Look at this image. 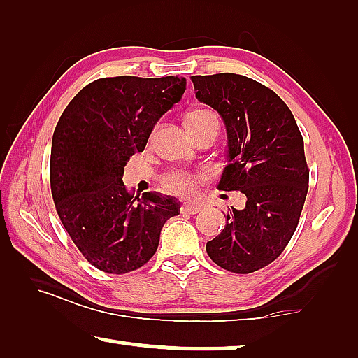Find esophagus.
<instances>
[{
	"label": "esophagus",
	"mask_w": 358,
	"mask_h": 358,
	"mask_svg": "<svg viewBox=\"0 0 358 358\" xmlns=\"http://www.w3.org/2000/svg\"><path fill=\"white\" fill-rule=\"evenodd\" d=\"M180 210L185 214H198L201 210V206L200 204H193V203H187L184 204L182 208H180Z\"/></svg>",
	"instance_id": "obj_1"
}]
</instances>
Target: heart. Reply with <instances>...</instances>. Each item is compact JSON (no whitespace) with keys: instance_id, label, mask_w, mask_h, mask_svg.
<instances>
[{"instance_id":"obj_1","label":"heart","mask_w":358,"mask_h":358,"mask_svg":"<svg viewBox=\"0 0 358 358\" xmlns=\"http://www.w3.org/2000/svg\"><path fill=\"white\" fill-rule=\"evenodd\" d=\"M213 122H219L217 115H215L213 110L209 109H193L189 114L185 115V128L187 131L190 133L193 138L198 131H201L203 128L213 124ZM196 182L198 178L190 173L185 171H173L168 173L166 176L162 178V187L168 193H173V195L178 196H190L196 190Z\"/></svg>"}]
</instances>
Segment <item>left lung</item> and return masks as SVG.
I'll return each mask as SVG.
<instances>
[{
	"label": "left lung",
	"mask_w": 358,
	"mask_h": 358,
	"mask_svg": "<svg viewBox=\"0 0 358 358\" xmlns=\"http://www.w3.org/2000/svg\"><path fill=\"white\" fill-rule=\"evenodd\" d=\"M196 98L217 110L228 138L219 189L244 193L206 252L236 274L268 266L294 236L308 195L303 136L289 106L271 89L241 74L192 76Z\"/></svg>",
	"instance_id": "left-lung-1"
}]
</instances>
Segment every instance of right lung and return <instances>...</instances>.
Instances as JSON below:
<instances>
[{"instance_id": "right-lung-1", "label": "right lung", "mask_w": 358, "mask_h": 358, "mask_svg": "<svg viewBox=\"0 0 358 358\" xmlns=\"http://www.w3.org/2000/svg\"><path fill=\"white\" fill-rule=\"evenodd\" d=\"M184 92L185 79L178 76L96 79L69 101L55 127L50 190L58 217L85 260L104 273L144 266L165 222L180 213L173 196H133L122 176Z\"/></svg>"}]
</instances>
